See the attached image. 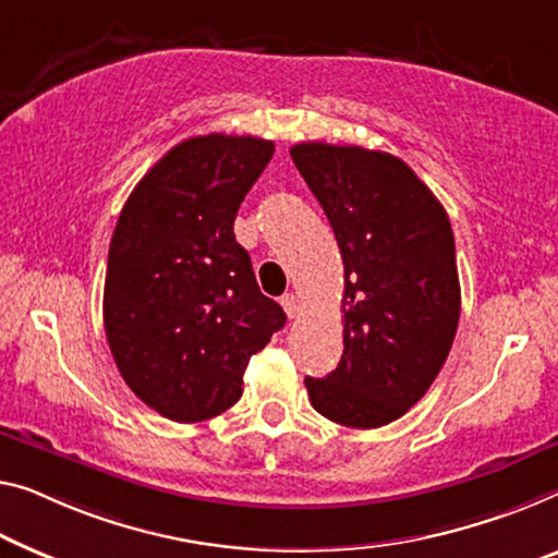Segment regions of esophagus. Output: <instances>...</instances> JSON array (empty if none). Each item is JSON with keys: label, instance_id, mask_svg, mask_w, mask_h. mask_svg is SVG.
<instances>
[{"label": "esophagus", "instance_id": "esophagus-1", "mask_svg": "<svg viewBox=\"0 0 558 558\" xmlns=\"http://www.w3.org/2000/svg\"><path fill=\"white\" fill-rule=\"evenodd\" d=\"M280 305H282V311L288 313V318H295L298 313H301V298H298L295 293H286L280 298Z\"/></svg>", "mask_w": 558, "mask_h": 558}]
</instances>
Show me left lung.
Listing matches in <instances>:
<instances>
[{"label":"left lung","instance_id":"left-lung-1","mask_svg":"<svg viewBox=\"0 0 558 558\" xmlns=\"http://www.w3.org/2000/svg\"><path fill=\"white\" fill-rule=\"evenodd\" d=\"M343 255V355L305 378L313 409L378 428L418 403L444 368L461 315L451 220L409 165L355 145L290 147Z\"/></svg>","mask_w":558,"mask_h":558}]
</instances>
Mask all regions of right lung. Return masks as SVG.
<instances>
[{"label":"right lung","instance_id":"obj_1","mask_svg":"<svg viewBox=\"0 0 558 558\" xmlns=\"http://www.w3.org/2000/svg\"><path fill=\"white\" fill-rule=\"evenodd\" d=\"M276 145L203 135L174 145L124 203L105 278V332L124 384L195 423L243 396L247 361L286 326L232 222Z\"/></svg>","mask_w":558,"mask_h":558}]
</instances>
